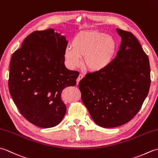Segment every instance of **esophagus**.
<instances>
[{
    "label": "esophagus",
    "mask_w": 158,
    "mask_h": 158,
    "mask_svg": "<svg viewBox=\"0 0 158 158\" xmlns=\"http://www.w3.org/2000/svg\"><path fill=\"white\" fill-rule=\"evenodd\" d=\"M83 77V75H82V74H79V75L78 77V78H77V84H78L79 82L80 81V80H81L82 78Z\"/></svg>",
    "instance_id": "34e87169"
}]
</instances>
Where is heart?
<instances>
[{
    "label": "heart",
    "mask_w": 158,
    "mask_h": 158,
    "mask_svg": "<svg viewBox=\"0 0 158 158\" xmlns=\"http://www.w3.org/2000/svg\"><path fill=\"white\" fill-rule=\"evenodd\" d=\"M115 39L100 31L81 32L72 41V46L65 49L64 58L70 69H75L81 64L91 71H100L112 62L117 52Z\"/></svg>",
    "instance_id": "heart-1"
}]
</instances>
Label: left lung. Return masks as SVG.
<instances>
[{
  "label": "left lung",
  "instance_id": "8db88e82",
  "mask_svg": "<svg viewBox=\"0 0 158 158\" xmlns=\"http://www.w3.org/2000/svg\"><path fill=\"white\" fill-rule=\"evenodd\" d=\"M122 43L112 62L79 81L83 103L94 122L115 127L128 122L141 108L151 84L148 56L132 33L117 28Z\"/></svg>",
  "mask_w": 158,
  "mask_h": 158
}]
</instances>
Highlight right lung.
<instances>
[{
  "label": "right lung",
  "instance_id": "right-lung-1",
  "mask_svg": "<svg viewBox=\"0 0 158 158\" xmlns=\"http://www.w3.org/2000/svg\"><path fill=\"white\" fill-rule=\"evenodd\" d=\"M67 44L65 36L54 29L35 31L11 56L10 94L20 113L38 127L60 123L66 111L61 93L76 85L79 72L64 65Z\"/></svg>",
  "mask_w": 158,
  "mask_h": 158
}]
</instances>
